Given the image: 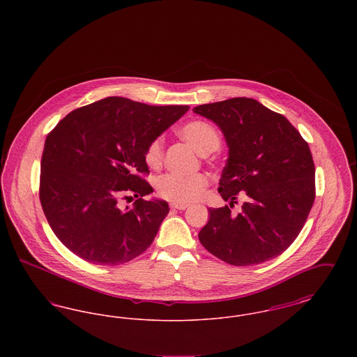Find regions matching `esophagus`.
Instances as JSON below:
<instances>
[{
    "instance_id": "34e87169",
    "label": "esophagus",
    "mask_w": 357,
    "mask_h": 357,
    "mask_svg": "<svg viewBox=\"0 0 357 357\" xmlns=\"http://www.w3.org/2000/svg\"><path fill=\"white\" fill-rule=\"evenodd\" d=\"M187 207H188V204H171V208H174V210H186Z\"/></svg>"
}]
</instances>
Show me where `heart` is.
I'll use <instances>...</instances> for the list:
<instances>
[{
	"label": "heart",
	"mask_w": 357,
	"mask_h": 357,
	"mask_svg": "<svg viewBox=\"0 0 357 357\" xmlns=\"http://www.w3.org/2000/svg\"><path fill=\"white\" fill-rule=\"evenodd\" d=\"M179 134L190 142L198 153L204 155L218 150L221 146V135L218 130L204 120L188 121L181 127ZM163 140L162 137H155L144 150V162L150 169L158 170L163 165ZM207 186L208 178L201 172L192 175L169 172L159 176L155 183L156 194L160 198L172 204H183L198 201L204 195Z\"/></svg>",
	"instance_id": "obj_1"
}]
</instances>
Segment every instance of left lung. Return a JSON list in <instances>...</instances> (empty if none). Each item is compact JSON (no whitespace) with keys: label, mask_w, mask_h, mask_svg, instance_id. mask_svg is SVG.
<instances>
[{"label":"left lung","mask_w":357,"mask_h":357,"mask_svg":"<svg viewBox=\"0 0 357 357\" xmlns=\"http://www.w3.org/2000/svg\"><path fill=\"white\" fill-rule=\"evenodd\" d=\"M194 112L220 126L229 158L218 192L230 206L247 197L239 215L226 204L208 208L198 237L204 249L234 266L282 255L300 234L314 202L309 146L285 116L249 98L202 104Z\"/></svg>","instance_id":"1"}]
</instances>
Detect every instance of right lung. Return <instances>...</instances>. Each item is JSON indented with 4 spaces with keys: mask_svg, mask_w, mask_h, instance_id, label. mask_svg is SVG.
Returning a JSON list of instances; mask_svg holds the SVG:
<instances>
[{
    "mask_svg": "<svg viewBox=\"0 0 357 357\" xmlns=\"http://www.w3.org/2000/svg\"><path fill=\"white\" fill-rule=\"evenodd\" d=\"M188 105H147L107 98L73 109L45 139L40 202L48 223L73 255L96 265L134 259L153 243L170 208L146 201L153 187L147 144L188 111ZM139 199L123 209L119 201Z\"/></svg>",
    "mask_w": 357,
    "mask_h": 357,
    "instance_id": "right-lung-1",
    "label": "right lung"
}]
</instances>
